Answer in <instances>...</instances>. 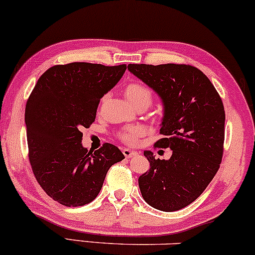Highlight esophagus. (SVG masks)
<instances>
[{
  "label": "esophagus",
  "mask_w": 255,
  "mask_h": 255,
  "mask_svg": "<svg viewBox=\"0 0 255 255\" xmlns=\"http://www.w3.org/2000/svg\"><path fill=\"white\" fill-rule=\"evenodd\" d=\"M122 153H124V155L127 157V159H129V157H133V156L136 155V151L128 149V148H125V149H122Z\"/></svg>",
  "instance_id": "esophagus-1"
}]
</instances>
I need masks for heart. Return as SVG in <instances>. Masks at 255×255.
<instances>
[{
    "mask_svg": "<svg viewBox=\"0 0 255 255\" xmlns=\"http://www.w3.org/2000/svg\"><path fill=\"white\" fill-rule=\"evenodd\" d=\"M125 95L134 107L146 106L148 107L153 101V92L150 88L140 82H129L125 87ZM105 100V99H104ZM143 135V129L138 126H130L120 131L119 137L128 144H136L138 137Z\"/></svg>",
    "mask_w": 255,
    "mask_h": 255,
    "instance_id": "heart-1",
    "label": "heart"
}]
</instances>
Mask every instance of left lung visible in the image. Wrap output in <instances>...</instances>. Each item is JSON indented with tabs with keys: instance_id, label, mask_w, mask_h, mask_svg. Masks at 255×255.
I'll list each match as a JSON object with an SVG mask.
<instances>
[{
	"instance_id": "1",
	"label": "left lung",
	"mask_w": 255,
	"mask_h": 255,
	"mask_svg": "<svg viewBox=\"0 0 255 255\" xmlns=\"http://www.w3.org/2000/svg\"><path fill=\"white\" fill-rule=\"evenodd\" d=\"M128 69L162 100L163 137L154 147L173 150L169 160L144 151L150 168L138 178L141 194L159 211H179L202 194L220 167L224 104L208 77L189 64L130 63Z\"/></svg>"
}]
</instances>
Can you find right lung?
Segmentation results:
<instances>
[{
    "label": "right lung",
    "mask_w": 255,
    "mask_h": 255,
    "mask_svg": "<svg viewBox=\"0 0 255 255\" xmlns=\"http://www.w3.org/2000/svg\"><path fill=\"white\" fill-rule=\"evenodd\" d=\"M126 69V64H57L42 74L29 96L24 115L29 161L42 189L61 205L92 202L108 169L125 159L112 143L88 151L81 130L95 121L100 99Z\"/></svg>",
    "instance_id": "right-lung-1"
}]
</instances>
